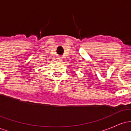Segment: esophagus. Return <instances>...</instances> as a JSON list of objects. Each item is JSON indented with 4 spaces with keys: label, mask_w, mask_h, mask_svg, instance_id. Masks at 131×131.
<instances>
[{
    "label": "esophagus",
    "mask_w": 131,
    "mask_h": 131,
    "mask_svg": "<svg viewBox=\"0 0 131 131\" xmlns=\"http://www.w3.org/2000/svg\"><path fill=\"white\" fill-rule=\"evenodd\" d=\"M58 60H59V61H61V58H58Z\"/></svg>",
    "instance_id": "34e87169"
}]
</instances>
